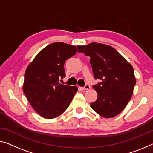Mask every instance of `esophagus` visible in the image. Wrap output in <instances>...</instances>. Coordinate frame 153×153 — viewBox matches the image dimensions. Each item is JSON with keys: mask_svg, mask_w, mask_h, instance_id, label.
<instances>
[{"mask_svg": "<svg viewBox=\"0 0 153 153\" xmlns=\"http://www.w3.org/2000/svg\"><path fill=\"white\" fill-rule=\"evenodd\" d=\"M80 88H81L82 90H83V91L84 90H89L90 88H91V86L88 85V84H86V85L84 86V87H81Z\"/></svg>", "mask_w": 153, "mask_h": 153, "instance_id": "esophagus-1", "label": "esophagus"}]
</instances>
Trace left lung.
Returning <instances> with one entry per match:
<instances>
[{
	"label": "left lung",
	"mask_w": 153,
	"mask_h": 153,
	"mask_svg": "<svg viewBox=\"0 0 153 153\" xmlns=\"http://www.w3.org/2000/svg\"><path fill=\"white\" fill-rule=\"evenodd\" d=\"M77 51L90 57L95 79L101 82L93 85L97 99L91 103L102 117L112 118L125 108L133 95L136 79L132 65L119 52L107 45L92 42L77 46Z\"/></svg>",
	"instance_id": "8db88e82"
}]
</instances>
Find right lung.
<instances>
[{"label":"right lung","mask_w":153,"mask_h":153,"mask_svg":"<svg viewBox=\"0 0 153 153\" xmlns=\"http://www.w3.org/2000/svg\"><path fill=\"white\" fill-rule=\"evenodd\" d=\"M77 52L76 46L53 42L37 54L25 73L23 91L34 110L41 117L53 119L69 107L77 91L76 86L59 82L65 77L64 65Z\"/></svg>","instance_id":"add662e5"}]
</instances>
